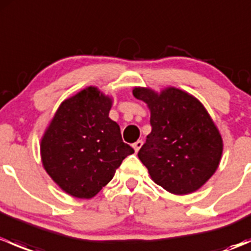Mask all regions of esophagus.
<instances>
[{"instance_id":"obj_1","label":"esophagus","mask_w":251,"mask_h":251,"mask_svg":"<svg viewBox=\"0 0 251 251\" xmlns=\"http://www.w3.org/2000/svg\"><path fill=\"white\" fill-rule=\"evenodd\" d=\"M142 146H143V141H142V140H138L137 142H135V143L132 144V147H133V149H135L136 153H137V151H140Z\"/></svg>"}]
</instances>
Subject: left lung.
<instances>
[{
	"label": "left lung",
	"mask_w": 251,
	"mask_h": 251,
	"mask_svg": "<svg viewBox=\"0 0 251 251\" xmlns=\"http://www.w3.org/2000/svg\"><path fill=\"white\" fill-rule=\"evenodd\" d=\"M137 100L151 109V132L138 151L151 179L174 194L196 192L215 174L222 138L204 105L175 87L160 93L135 87Z\"/></svg>",
	"instance_id": "1"
}]
</instances>
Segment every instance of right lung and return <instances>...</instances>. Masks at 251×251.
<instances>
[{
	"mask_svg": "<svg viewBox=\"0 0 251 251\" xmlns=\"http://www.w3.org/2000/svg\"><path fill=\"white\" fill-rule=\"evenodd\" d=\"M110 108V98L90 86L60 104L42 137L45 170L75 198L95 197L135 153L109 118Z\"/></svg>",
	"mask_w": 251,
	"mask_h": 251,
	"instance_id": "right-lung-1",
	"label": "right lung"
}]
</instances>
